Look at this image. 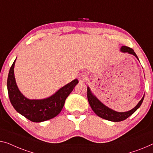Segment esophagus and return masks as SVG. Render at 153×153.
Returning <instances> with one entry per match:
<instances>
[{
    "instance_id": "obj_1",
    "label": "esophagus",
    "mask_w": 153,
    "mask_h": 153,
    "mask_svg": "<svg viewBox=\"0 0 153 153\" xmlns=\"http://www.w3.org/2000/svg\"><path fill=\"white\" fill-rule=\"evenodd\" d=\"M87 78H88L87 75H86V74H84V73L81 74L78 77L79 81L80 82H85L86 79H87Z\"/></svg>"
}]
</instances>
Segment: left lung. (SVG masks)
<instances>
[{
	"mask_svg": "<svg viewBox=\"0 0 153 153\" xmlns=\"http://www.w3.org/2000/svg\"><path fill=\"white\" fill-rule=\"evenodd\" d=\"M120 51L123 52V53H128L129 54L133 55L139 60L138 57L137 56L135 51L131 48L126 46H122L121 47ZM87 97L88 103H89L91 108H92V110L94 111V113L97 116H99L101 118H103L104 120L111 121V122H121V121L127 119L128 117H130L131 115H133L140 108V106L142 105L143 98H144V95H143L142 100L139 102V103L133 109L126 111V112H117V111H114L113 109L108 108L106 105H104L92 93L89 86H87Z\"/></svg>",
	"mask_w": 153,
	"mask_h": 153,
	"instance_id": "obj_1",
	"label": "left lung"
}]
</instances>
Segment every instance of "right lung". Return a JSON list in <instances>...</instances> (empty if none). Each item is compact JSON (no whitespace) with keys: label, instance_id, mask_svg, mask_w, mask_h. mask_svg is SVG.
<instances>
[{"label":"right lung","instance_id":"right-lung-1","mask_svg":"<svg viewBox=\"0 0 153 153\" xmlns=\"http://www.w3.org/2000/svg\"><path fill=\"white\" fill-rule=\"evenodd\" d=\"M16 60V58L10 69L7 83L9 97L15 110L33 122H44L58 115L62 111L67 97L78 83L77 79L66 84L47 98L28 99L20 92L16 82L13 70Z\"/></svg>","mask_w":153,"mask_h":153}]
</instances>
